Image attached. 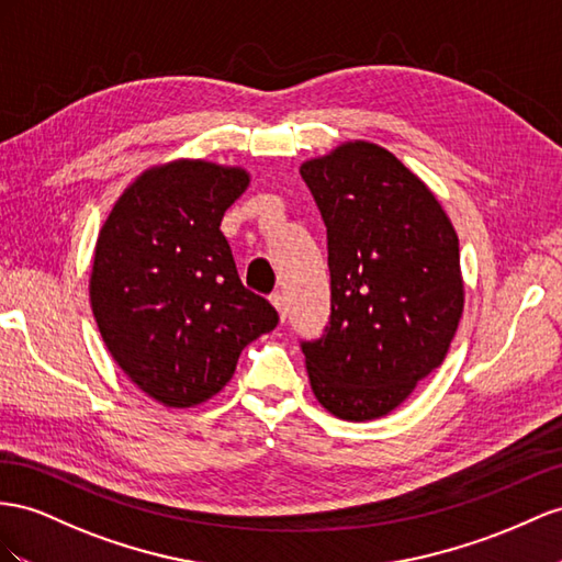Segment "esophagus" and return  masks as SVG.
<instances>
[{"label":"esophagus","instance_id":"1","mask_svg":"<svg viewBox=\"0 0 562 562\" xmlns=\"http://www.w3.org/2000/svg\"><path fill=\"white\" fill-rule=\"evenodd\" d=\"M270 301H272V306L278 308V313H280V318L284 321L286 318V304H284V294L282 292H276L270 296Z\"/></svg>","mask_w":562,"mask_h":562}]
</instances>
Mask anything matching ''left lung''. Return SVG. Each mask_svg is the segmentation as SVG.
<instances>
[{
    "mask_svg": "<svg viewBox=\"0 0 562 562\" xmlns=\"http://www.w3.org/2000/svg\"><path fill=\"white\" fill-rule=\"evenodd\" d=\"M327 227L329 325L301 341L315 398L366 423L439 368L463 315L458 235L429 187L378 144L301 166Z\"/></svg>",
    "mask_w": 562,
    "mask_h": 562,
    "instance_id": "obj_1",
    "label": "left lung"
}]
</instances>
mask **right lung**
I'll use <instances>...</instances> for the list:
<instances>
[{"label": "right lung", "mask_w": 562, "mask_h": 562, "mask_svg": "<svg viewBox=\"0 0 562 562\" xmlns=\"http://www.w3.org/2000/svg\"><path fill=\"white\" fill-rule=\"evenodd\" d=\"M249 172L209 161L144 170L94 247L90 301L113 361L144 394L190 408L218 394L249 341L276 329L270 301L241 284L221 233Z\"/></svg>", "instance_id": "add662e5"}]
</instances>
